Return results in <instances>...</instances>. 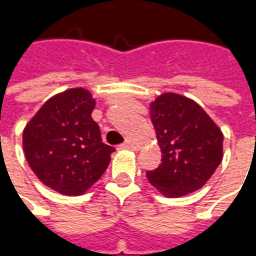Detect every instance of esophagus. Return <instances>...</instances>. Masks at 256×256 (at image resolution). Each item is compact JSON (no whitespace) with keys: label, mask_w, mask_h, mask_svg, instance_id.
<instances>
[{"label":"esophagus","mask_w":256,"mask_h":256,"mask_svg":"<svg viewBox=\"0 0 256 256\" xmlns=\"http://www.w3.org/2000/svg\"><path fill=\"white\" fill-rule=\"evenodd\" d=\"M119 148H122V150H136V148H137V145H136V142L132 141V140H126L123 144L119 145Z\"/></svg>","instance_id":"esophagus-1"}]
</instances>
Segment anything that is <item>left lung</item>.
<instances>
[{"mask_svg": "<svg viewBox=\"0 0 256 256\" xmlns=\"http://www.w3.org/2000/svg\"><path fill=\"white\" fill-rule=\"evenodd\" d=\"M162 163L146 178L167 198L198 190L222 160L224 136L212 119L186 97L166 93L150 104Z\"/></svg>", "mask_w": 256, "mask_h": 256, "instance_id": "left-lung-1", "label": "left lung"}]
</instances>
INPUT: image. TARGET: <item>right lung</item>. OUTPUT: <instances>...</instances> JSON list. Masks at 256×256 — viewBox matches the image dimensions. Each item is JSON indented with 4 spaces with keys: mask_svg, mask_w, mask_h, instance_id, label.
<instances>
[{
    "mask_svg": "<svg viewBox=\"0 0 256 256\" xmlns=\"http://www.w3.org/2000/svg\"><path fill=\"white\" fill-rule=\"evenodd\" d=\"M96 102L88 90L71 89L46 101L23 132L31 170L49 188L76 196L98 181L114 146L101 140L92 119Z\"/></svg>",
    "mask_w": 256,
    "mask_h": 256,
    "instance_id": "right-lung-1",
    "label": "right lung"
}]
</instances>
